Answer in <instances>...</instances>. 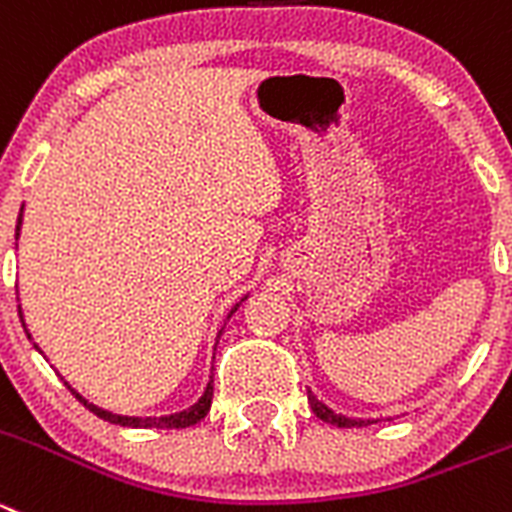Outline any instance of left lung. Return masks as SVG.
I'll return each instance as SVG.
<instances>
[{
  "instance_id": "obj_1",
  "label": "left lung",
  "mask_w": 512,
  "mask_h": 512,
  "mask_svg": "<svg viewBox=\"0 0 512 512\" xmlns=\"http://www.w3.org/2000/svg\"><path fill=\"white\" fill-rule=\"evenodd\" d=\"M308 401H310V409H313L315 412V417H321L323 422H328V424H336V427H364V419H348V417H343V414H336V412H331V409L326 407V404H321V401L315 399L313 394H310L308 391Z\"/></svg>"
}]
</instances>
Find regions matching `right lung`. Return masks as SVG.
I'll return each mask as SVG.
<instances>
[{
    "label": "right lung",
    "mask_w": 512,
    "mask_h": 512,
    "mask_svg": "<svg viewBox=\"0 0 512 512\" xmlns=\"http://www.w3.org/2000/svg\"><path fill=\"white\" fill-rule=\"evenodd\" d=\"M19 224H22V214H19V222H17V234H19ZM237 310V308H234ZM232 310V313H234ZM27 331V328H25ZM30 336V333H27ZM70 389V386H68ZM73 391V389H70ZM75 399L83 404V407H88L90 412L95 414V417L105 419V422H111V424H121V427H143V429H184V427H194L197 422H202L204 417H207L209 407H212V396H214V376H209V384H207V391H204L202 399L194 404V407L184 409V412L179 414H169V417H121V414H111V412H105V409H98L95 404H88V401L83 399V396L78 394V391H73Z\"/></svg>",
    "instance_id": "right-lung-1"
}]
</instances>
